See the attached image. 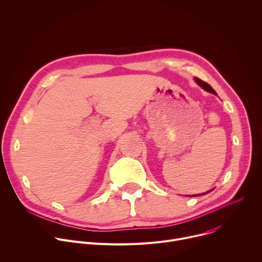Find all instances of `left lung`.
<instances>
[{"label":"left lung","instance_id":"1","mask_svg":"<svg viewBox=\"0 0 262 262\" xmlns=\"http://www.w3.org/2000/svg\"><path fill=\"white\" fill-rule=\"evenodd\" d=\"M195 81H196L203 89H205L206 91H208V92H210V93H213V94H216L215 91H214L206 82H203L202 80H200V79H198V78H195ZM205 194H206V193H205ZM201 195H204V194H201Z\"/></svg>","mask_w":262,"mask_h":262}]
</instances>
